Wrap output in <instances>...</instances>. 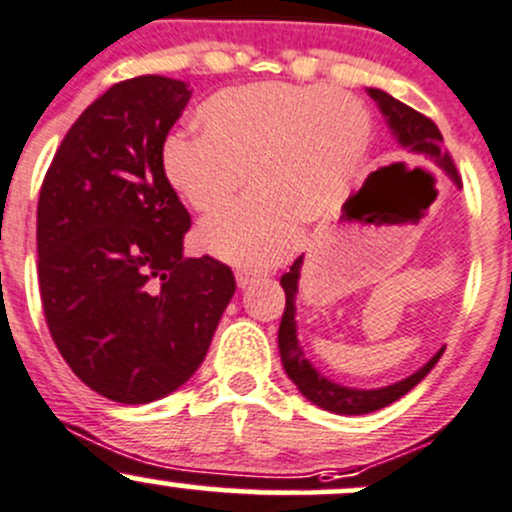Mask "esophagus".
Returning a JSON list of instances; mask_svg holds the SVG:
<instances>
[{
    "mask_svg": "<svg viewBox=\"0 0 512 512\" xmlns=\"http://www.w3.org/2000/svg\"><path fill=\"white\" fill-rule=\"evenodd\" d=\"M260 277H262L260 272H247V269H240V272L235 274V282H238L240 289H247V286H250L252 282H257Z\"/></svg>",
    "mask_w": 512,
    "mask_h": 512,
    "instance_id": "obj_1",
    "label": "esophagus"
}]
</instances>
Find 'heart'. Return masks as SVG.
I'll list each match as a JSON object with an SVG mask.
<instances>
[{"mask_svg":"<svg viewBox=\"0 0 512 512\" xmlns=\"http://www.w3.org/2000/svg\"><path fill=\"white\" fill-rule=\"evenodd\" d=\"M201 136L165 145L167 182L204 218L247 204L199 230L206 252L245 267L284 260L301 221L338 209L369 148V111L338 87L260 82L213 94L199 109Z\"/></svg>","mask_w":512,"mask_h":512,"instance_id":"obj_1","label":"heart"}]
</instances>
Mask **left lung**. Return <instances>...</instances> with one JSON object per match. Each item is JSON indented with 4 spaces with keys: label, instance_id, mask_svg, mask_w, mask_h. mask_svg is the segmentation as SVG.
<instances>
[{
    "label": "left lung",
    "instance_id": "1",
    "mask_svg": "<svg viewBox=\"0 0 512 512\" xmlns=\"http://www.w3.org/2000/svg\"><path fill=\"white\" fill-rule=\"evenodd\" d=\"M367 92L369 97L376 101L381 114H384L391 133L398 138V143H401L408 153L418 157V160L447 172V177L452 179L457 187H462V179H459L457 167H454L452 155L447 153L445 140H442V133L440 128L435 126V121L428 119L425 114H420V111L411 109V106L403 104V101L393 99L391 94L381 92V89H367ZM301 265L303 257H299V260L291 265L289 272L282 277L286 306L282 323H279V355H282L284 372L289 374V379L294 381L296 386H299V391L308 398V401L316 403L323 411L340 415L374 413L379 411V408H386L389 403L398 401L401 396H406L413 386H418L420 381L430 374V369L435 367L437 359L442 357L445 350L437 352L425 367H420L418 372L408 376V379L396 381V384L391 386H381V389H350V386H342L325 379V376L308 362L306 355H303V350L299 347V338H296V294H299Z\"/></svg>",
    "mask_w": 512,
    "mask_h": 512
}]
</instances>
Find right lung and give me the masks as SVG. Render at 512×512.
<instances>
[{
	"label": "right lung",
	"mask_w": 512,
	"mask_h": 512,
	"mask_svg": "<svg viewBox=\"0 0 512 512\" xmlns=\"http://www.w3.org/2000/svg\"><path fill=\"white\" fill-rule=\"evenodd\" d=\"M189 84L143 75L82 111L38 196V284L55 347L92 391L150 403L209 352L235 277L184 257L192 216L162 167Z\"/></svg>",
	"instance_id": "obj_1"
}]
</instances>
